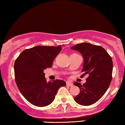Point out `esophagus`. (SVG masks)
Listing matches in <instances>:
<instances>
[{"label": "esophagus", "instance_id": "34e87169", "mask_svg": "<svg viewBox=\"0 0 125 125\" xmlns=\"http://www.w3.org/2000/svg\"><path fill=\"white\" fill-rule=\"evenodd\" d=\"M66 84H67V86H73V83H71V82H67Z\"/></svg>", "mask_w": 125, "mask_h": 125}]
</instances>
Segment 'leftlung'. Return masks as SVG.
<instances>
[{
  "label": "left lung",
  "instance_id": "8db88e82",
  "mask_svg": "<svg viewBox=\"0 0 125 125\" xmlns=\"http://www.w3.org/2000/svg\"><path fill=\"white\" fill-rule=\"evenodd\" d=\"M71 49L80 52L83 57V74L80 77L88 75L85 83H74L80 89V93L74 99L80 105H92L104 95L111 83L112 59L103 47L89 43L77 44Z\"/></svg>",
  "mask_w": 125,
  "mask_h": 125
}]
</instances>
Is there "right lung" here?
<instances>
[{"mask_svg": "<svg viewBox=\"0 0 125 125\" xmlns=\"http://www.w3.org/2000/svg\"><path fill=\"white\" fill-rule=\"evenodd\" d=\"M62 47L37 46L23 51L14 63L15 79L20 92L29 103L45 107L54 100L59 88L66 83L56 79L47 82L43 70L52 67Z\"/></svg>", "mask_w": 125, "mask_h": 125, "instance_id": "add662e5", "label": "right lung"}]
</instances>
